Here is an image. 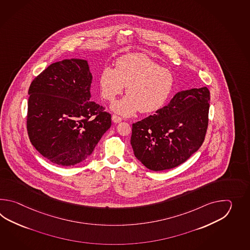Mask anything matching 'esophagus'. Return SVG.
<instances>
[{"label":"esophagus","mask_w":250,"mask_h":250,"mask_svg":"<svg viewBox=\"0 0 250 250\" xmlns=\"http://www.w3.org/2000/svg\"><path fill=\"white\" fill-rule=\"evenodd\" d=\"M112 120L113 123H119L122 122V118L119 117L117 115H112Z\"/></svg>","instance_id":"obj_1"}]
</instances>
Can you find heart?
Returning a JSON list of instances; mask_svg holds the SVG:
<instances>
[{"mask_svg":"<svg viewBox=\"0 0 250 250\" xmlns=\"http://www.w3.org/2000/svg\"><path fill=\"white\" fill-rule=\"evenodd\" d=\"M101 96L112 102L127 86V96L113 103L112 110L128 117L139 111L152 113L163 108L174 86L169 69L144 54H128L116 62V68L105 66L99 76Z\"/></svg>","mask_w":250,"mask_h":250,"instance_id":"obj_1","label":"heart"}]
</instances>
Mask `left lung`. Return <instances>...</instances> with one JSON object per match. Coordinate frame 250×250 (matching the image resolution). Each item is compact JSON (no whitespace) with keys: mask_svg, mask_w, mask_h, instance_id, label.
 I'll return each instance as SVG.
<instances>
[{"mask_svg":"<svg viewBox=\"0 0 250 250\" xmlns=\"http://www.w3.org/2000/svg\"><path fill=\"white\" fill-rule=\"evenodd\" d=\"M209 101L207 86L181 91L155 114L133 123L130 144L137 159L154 171L186 162L205 140Z\"/></svg>","mask_w":250,"mask_h":250,"instance_id":"1","label":"left lung"}]
</instances>
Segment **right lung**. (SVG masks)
I'll return each instance as SVG.
<instances>
[{"mask_svg": "<svg viewBox=\"0 0 250 250\" xmlns=\"http://www.w3.org/2000/svg\"><path fill=\"white\" fill-rule=\"evenodd\" d=\"M92 80L87 61L70 59L51 64L29 86L27 134L53 164L85 161L112 125L111 114L90 101Z\"/></svg>", "mask_w": 250, "mask_h": 250, "instance_id": "obj_1", "label": "right lung"}]
</instances>
